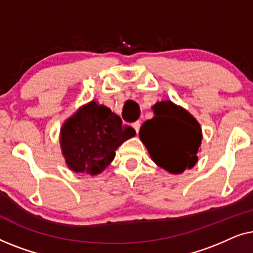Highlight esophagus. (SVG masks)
<instances>
[{
	"instance_id": "34e87169",
	"label": "esophagus",
	"mask_w": 253,
	"mask_h": 253,
	"mask_svg": "<svg viewBox=\"0 0 253 253\" xmlns=\"http://www.w3.org/2000/svg\"><path fill=\"white\" fill-rule=\"evenodd\" d=\"M132 127L134 130H136V132H138V131H139V129H140V122H139V121H136V122H133Z\"/></svg>"
}]
</instances>
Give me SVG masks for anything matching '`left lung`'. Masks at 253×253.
Wrapping results in <instances>:
<instances>
[{
	"label": "left lung",
	"mask_w": 253,
	"mask_h": 253,
	"mask_svg": "<svg viewBox=\"0 0 253 253\" xmlns=\"http://www.w3.org/2000/svg\"><path fill=\"white\" fill-rule=\"evenodd\" d=\"M152 109L154 117L144 122L139 131L152 160L170 174L192 168L203 139L198 121L168 100L157 102Z\"/></svg>",
	"instance_id": "8db88e82"
}]
</instances>
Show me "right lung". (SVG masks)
<instances>
[{
  "label": "right lung",
  "instance_id": "1",
  "mask_svg": "<svg viewBox=\"0 0 253 253\" xmlns=\"http://www.w3.org/2000/svg\"><path fill=\"white\" fill-rule=\"evenodd\" d=\"M136 134L119 115L95 101L82 106L61 127L62 154L69 169L94 176L115 158V151Z\"/></svg>",
  "mask_w": 253,
  "mask_h": 253
}]
</instances>
